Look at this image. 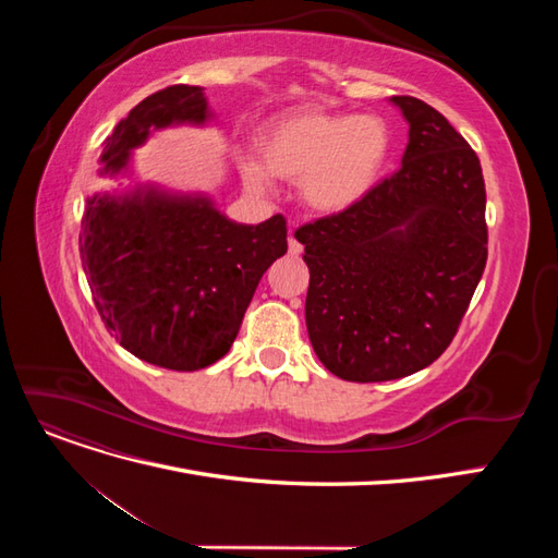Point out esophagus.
<instances>
[{"label":"esophagus","mask_w":558,"mask_h":558,"mask_svg":"<svg viewBox=\"0 0 558 558\" xmlns=\"http://www.w3.org/2000/svg\"><path fill=\"white\" fill-rule=\"evenodd\" d=\"M289 253H291V256H300V253H302V246H300V242L293 238V234L289 238Z\"/></svg>","instance_id":"obj_1"}]
</instances>
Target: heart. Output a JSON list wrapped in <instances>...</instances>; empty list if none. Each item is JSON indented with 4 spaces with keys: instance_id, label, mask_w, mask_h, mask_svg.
Wrapping results in <instances>:
<instances>
[{
    "instance_id": "b5f03b06",
    "label": "heart",
    "mask_w": 558,
    "mask_h": 558,
    "mask_svg": "<svg viewBox=\"0 0 558 558\" xmlns=\"http://www.w3.org/2000/svg\"><path fill=\"white\" fill-rule=\"evenodd\" d=\"M258 160L240 158L244 185L256 195L272 191V174L300 181L305 205L318 214H342L375 189L391 154V134L375 116L295 109L260 125Z\"/></svg>"
}]
</instances>
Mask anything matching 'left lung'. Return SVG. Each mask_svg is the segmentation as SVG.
I'll return each instance as SVG.
<instances>
[{
    "mask_svg": "<svg viewBox=\"0 0 558 558\" xmlns=\"http://www.w3.org/2000/svg\"><path fill=\"white\" fill-rule=\"evenodd\" d=\"M400 170L356 207L295 230L305 244V318L318 361L347 381L428 367L453 340L486 265V191L475 150L416 97Z\"/></svg>",
    "mask_w": 558,
    "mask_h": 558,
    "instance_id": "1",
    "label": "left lung"
}]
</instances>
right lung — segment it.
I'll list each match as a JSON object with an SVG mask.
<instances>
[{"label": "right lung", "instance_id": "add662e5", "mask_svg": "<svg viewBox=\"0 0 558 558\" xmlns=\"http://www.w3.org/2000/svg\"><path fill=\"white\" fill-rule=\"evenodd\" d=\"M211 121L205 88L148 95L105 140L97 174L132 177V150L150 134ZM78 244L95 307L116 340L132 356L179 373L226 356L258 281L289 248L281 214L246 226L218 211L207 193L158 183L90 195Z\"/></svg>", "mask_w": 558, "mask_h": 558}]
</instances>
